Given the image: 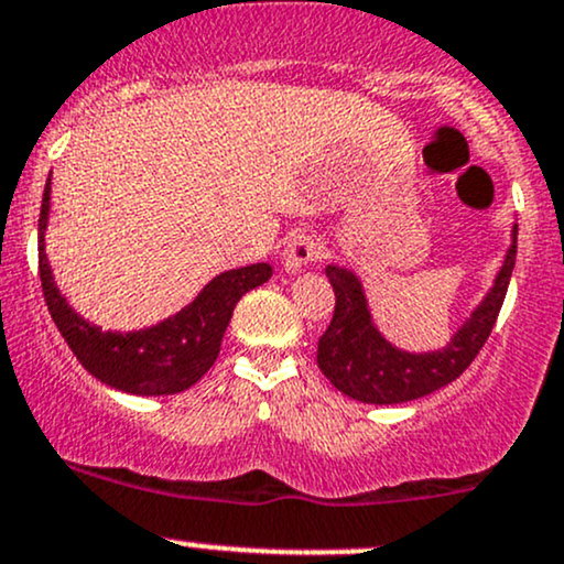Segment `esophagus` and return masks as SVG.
<instances>
[{
  "instance_id": "esophagus-1",
  "label": "esophagus",
  "mask_w": 564,
  "mask_h": 564,
  "mask_svg": "<svg viewBox=\"0 0 564 564\" xmlns=\"http://www.w3.org/2000/svg\"><path fill=\"white\" fill-rule=\"evenodd\" d=\"M321 257H324V243L313 232H296L281 253V264L289 275H296L305 264H311Z\"/></svg>"
}]
</instances>
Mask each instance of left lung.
Returning a JSON list of instances; mask_svg holds the SVG:
<instances>
[{
	"mask_svg": "<svg viewBox=\"0 0 564 564\" xmlns=\"http://www.w3.org/2000/svg\"><path fill=\"white\" fill-rule=\"evenodd\" d=\"M513 262L517 225L511 227V243L503 253V264L495 272L492 286L453 332L449 343L436 350H404L393 345L375 324L361 278L343 264H329L326 278L337 302L329 329L318 339L321 372L337 391L361 404H404L449 386L466 372L490 337L509 292Z\"/></svg>",
	"mask_w": 564,
	"mask_h": 564,
	"instance_id": "left-lung-1",
	"label": "left lung"
}]
</instances>
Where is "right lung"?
I'll use <instances>...</instances> for the list:
<instances>
[{
  "label": "right lung",
  "instance_id": "add662e5",
  "mask_svg": "<svg viewBox=\"0 0 564 564\" xmlns=\"http://www.w3.org/2000/svg\"><path fill=\"white\" fill-rule=\"evenodd\" d=\"M47 219L51 176L40 208V281L47 311L79 364L104 386L122 393L171 395L195 386L214 367L240 296L272 278L268 262L225 270L212 278L189 305L158 324L133 332L101 329L74 311L55 283L51 259L45 253Z\"/></svg>",
  "mask_w": 564,
  "mask_h": 564
}]
</instances>
